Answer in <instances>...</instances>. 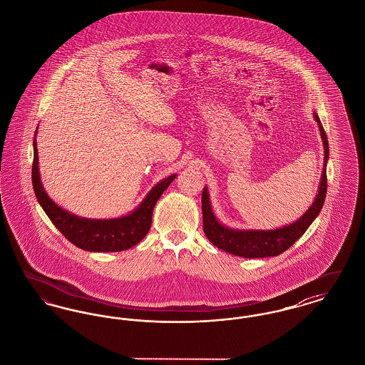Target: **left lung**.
Returning a JSON list of instances; mask_svg holds the SVG:
<instances>
[{
    "mask_svg": "<svg viewBox=\"0 0 365 365\" xmlns=\"http://www.w3.org/2000/svg\"><path fill=\"white\" fill-rule=\"evenodd\" d=\"M314 120L317 122L320 135L324 146V168L322 173V182L317 190V195L309 209L292 225L280 227L277 230H235L228 228L219 223L216 219L210 201H209L208 189L202 190V223L204 232L210 242L227 253L245 257V259H260V257H272L278 256L287 250L293 243L304 235L307 228L312 225L323 208L326 192H327V173L326 165L329 160V140L326 131L316 113Z\"/></svg>",
    "mask_w": 365,
    "mask_h": 365,
    "instance_id": "1",
    "label": "left lung"
}]
</instances>
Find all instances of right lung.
<instances>
[{
    "mask_svg": "<svg viewBox=\"0 0 365 365\" xmlns=\"http://www.w3.org/2000/svg\"><path fill=\"white\" fill-rule=\"evenodd\" d=\"M36 135V133H35ZM34 146L33 187L38 202L57 230L75 246L87 252H122L140 242L152 226V215L157 200L171 185L176 175L163 179L130 215L118 219H86L72 215L54 204L41 183L38 168V149Z\"/></svg>",
    "mask_w": 365,
    "mask_h": 365,
    "instance_id": "obj_1",
    "label": "right lung"
}]
</instances>
